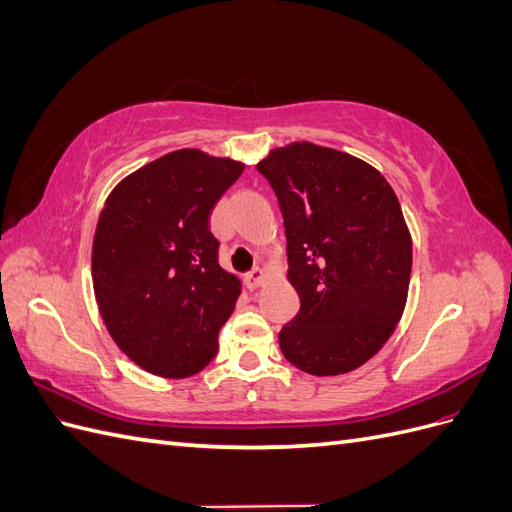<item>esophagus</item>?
Masks as SVG:
<instances>
[{
	"mask_svg": "<svg viewBox=\"0 0 512 512\" xmlns=\"http://www.w3.org/2000/svg\"><path fill=\"white\" fill-rule=\"evenodd\" d=\"M262 282H265V273H262V269H252L250 273H247V286H250L252 290H256Z\"/></svg>",
	"mask_w": 512,
	"mask_h": 512,
	"instance_id": "34e87169",
	"label": "esophagus"
}]
</instances>
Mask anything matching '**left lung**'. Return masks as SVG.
I'll return each instance as SVG.
<instances>
[{
  "label": "left lung",
  "instance_id": "8db88e82",
  "mask_svg": "<svg viewBox=\"0 0 512 512\" xmlns=\"http://www.w3.org/2000/svg\"><path fill=\"white\" fill-rule=\"evenodd\" d=\"M277 196L299 314L280 331L286 359L312 376L361 367L404 314L412 239L378 170L344 151L292 143L256 164Z\"/></svg>",
  "mask_w": 512,
  "mask_h": 512
}]
</instances>
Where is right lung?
I'll return each instance as SVG.
<instances>
[{"label": "right lung", "mask_w": 512, "mask_h": 512, "mask_svg": "<svg viewBox=\"0 0 512 512\" xmlns=\"http://www.w3.org/2000/svg\"><path fill=\"white\" fill-rule=\"evenodd\" d=\"M243 168L179 149L106 198L91 250L96 301L115 344L149 374L188 378L218 352L241 282L220 267L209 218Z\"/></svg>", "instance_id": "obj_1"}]
</instances>
